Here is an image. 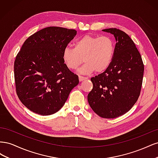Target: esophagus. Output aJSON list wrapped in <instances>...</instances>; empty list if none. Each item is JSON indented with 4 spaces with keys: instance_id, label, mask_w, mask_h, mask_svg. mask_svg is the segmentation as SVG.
Returning a JSON list of instances; mask_svg holds the SVG:
<instances>
[{
    "instance_id": "34e87169",
    "label": "esophagus",
    "mask_w": 158,
    "mask_h": 158,
    "mask_svg": "<svg viewBox=\"0 0 158 158\" xmlns=\"http://www.w3.org/2000/svg\"><path fill=\"white\" fill-rule=\"evenodd\" d=\"M78 78H79V80L80 81V82H81V81H83V80H85L88 79V78H86V77H84V76H79Z\"/></svg>"
}]
</instances>
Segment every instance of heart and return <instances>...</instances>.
Here are the masks:
<instances>
[{
  "label": "heart",
  "instance_id": "1",
  "mask_svg": "<svg viewBox=\"0 0 158 158\" xmlns=\"http://www.w3.org/2000/svg\"><path fill=\"white\" fill-rule=\"evenodd\" d=\"M114 49V42L109 36L85 35L75 41L74 48L66 47L63 60L70 70L77 69L84 61L85 64L79 70L81 74H89L95 70L101 73L111 65Z\"/></svg>",
  "mask_w": 158,
  "mask_h": 158
}]
</instances>
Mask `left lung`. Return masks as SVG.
I'll use <instances>...</instances> for the list:
<instances>
[{
    "mask_svg": "<svg viewBox=\"0 0 158 158\" xmlns=\"http://www.w3.org/2000/svg\"><path fill=\"white\" fill-rule=\"evenodd\" d=\"M103 31L115 38L114 54L109 67L91 78L93 89L88 95V101L99 117L114 118L125 114L137 102L144 66L135 43L125 32L117 28Z\"/></svg>",
    "mask_w": 158,
    "mask_h": 158,
    "instance_id": "obj_1",
    "label": "left lung"
}]
</instances>
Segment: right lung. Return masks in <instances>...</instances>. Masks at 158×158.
I'll return each instance as SVG.
<instances>
[{"mask_svg": "<svg viewBox=\"0 0 158 158\" xmlns=\"http://www.w3.org/2000/svg\"><path fill=\"white\" fill-rule=\"evenodd\" d=\"M76 33L60 27L44 28L28 37L17 54L14 68L16 94L32 112L55 113L78 84V76L63 60V52Z\"/></svg>", "mask_w": 158, "mask_h": 158, "instance_id": "add662e5", "label": "right lung"}]
</instances>
